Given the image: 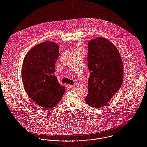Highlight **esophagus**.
Returning a JSON list of instances; mask_svg holds the SVG:
<instances>
[{"label": "esophagus", "instance_id": "esophagus-1", "mask_svg": "<svg viewBox=\"0 0 147 147\" xmlns=\"http://www.w3.org/2000/svg\"><path fill=\"white\" fill-rule=\"evenodd\" d=\"M67 87L68 88H74V86H72V85H69V84H68L67 85Z\"/></svg>", "mask_w": 147, "mask_h": 147}]
</instances>
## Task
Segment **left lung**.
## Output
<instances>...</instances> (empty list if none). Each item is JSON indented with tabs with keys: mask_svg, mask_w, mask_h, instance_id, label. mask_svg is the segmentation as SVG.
Masks as SVG:
<instances>
[{
	"mask_svg": "<svg viewBox=\"0 0 147 147\" xmlns=\"http://www.w3.org/2000/svg\"><path fill=\"white\" fill-rule=\"evenodd\" d=\"M88 93L85 98L90 106L100 108L117 92L123 80V65L118 49L108 39L98 37L88 44Z\"/></svg>",
	"mask_w": 147,
	"mask_h": 147,
	"instance_id": "obj_1",
	"label": "left lung"
}]
</instances>
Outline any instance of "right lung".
Segmentation results:
<instances>
[{"instance_id": "right-lung-1", "label": "right lung", "mask_w": 147, "mask_h": 147, "mask_svg": "<svg viewBox=\"0 0 147 147\" xmlns=\"http://www.w3.org/2000/svg\"><path fill=\"white\" fill-rule=\"evenodd\" d=\"M59 50L55 43L44 42L30 49L23 60L22 79L25 91L44 110L55 107L65 92L54 75Z\"/></svg>"}]
</instances>
